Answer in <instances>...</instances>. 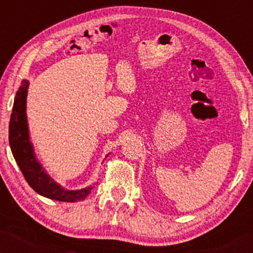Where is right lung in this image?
<instances>
[{
	"label": "right lung",
	"instance_id": "1",
	"mask_svg": "<svg viewBox=\"0 0 253 253\" xmlns=\"http://www.w3.org/2000/svg\"><path fill=\"white\" fill-rule=\"evenodd\" d=\"M16 92L9 121V145L14 158L28 184L40 195L62 202L82 201L89 195L92 187L70 191L60 188L50 176L46 175L42 165L38 163L33 147L28 138L27 120H26V96L28 82L24 81Z\"/></svg>",
	"mask_w": 253,
	"mask_h": 253
}]
</instances>
